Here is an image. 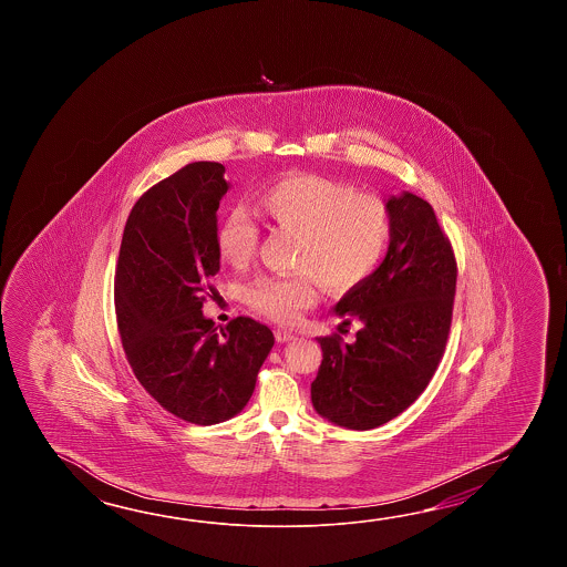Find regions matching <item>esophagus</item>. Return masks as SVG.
I'll list each match as a JSON object with an SVG mask.
<instances>
[{
  "label": "esophagus",
  "instance_id": "34e87169",
  "mask_svg": "<svg viewBox=\"0 0 567 567\" xmlns=\"http://www.w3.org/2000/svg\"><path fill=\"white\" fill-rule=\"evenodd\" d=\"M276 338H278V342H289V340H293V332H289L286 328H278Z\"/></svg>",
  "mask_w": 567,
  "mask_h": 567
}]
</instances>
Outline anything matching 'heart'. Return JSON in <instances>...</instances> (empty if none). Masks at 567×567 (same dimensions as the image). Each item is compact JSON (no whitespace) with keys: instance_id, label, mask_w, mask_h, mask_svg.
Segmentation results:
<instances>
[{"instance_id":"b5f03b06","label":"heart","mask_w":567,"mask_h":567,"mask_svg":"<svg viewBox=\"0 0 567 567\" xmlns=\"http://www.w3.org/2000/svg\"><path fill=\"white\" fill-rule=\"evenodd\" d=\"M255 208L271 227L296 233L293 276H264L247 288L249 306L289 324L328 291L359 286L381 264L391 239V213L374 194H359L349 184L316 174H289L267 184ZM259 227L245 208H233L217 227L220 257L235 269L254 261Z\"/></svg>"}]
</instances>
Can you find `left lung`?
<instances>
[{"label":"left lung","mask_w":567,"mask_h":567,"mask_svg":"<svg viewBox=\"0 0 567 567\" xmlns=\"http://www.w3.org/2000/svg\"><path fill=\"white\" fill-rule=\"evenodd\" d=\"M385 205L393 225L385 259L334 308L342 324L361 322L357 340L318 338L313 410L349 430L391 422L422 395L452 324L458 267L434 208L411 193Z\"/></svg>","instance_id":"8db88e82"}]
</instances>
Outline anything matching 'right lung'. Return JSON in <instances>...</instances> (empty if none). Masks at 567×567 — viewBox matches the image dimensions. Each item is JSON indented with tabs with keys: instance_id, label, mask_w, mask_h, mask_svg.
Here are the masks:
<instances>
[{
	"instance_id": "right-lung-1",
	"label": "right lung",
	"mask_w": 567,
	"mask_h": 567,
	"mask_svg": "<svg viewBox=\"0 0 567 567\" xmlns=\"http://www.w3.org/2000/svg\"><path fill=\"white\" fill-rule=\"evenodd\" d=\"M225 166L194 162L133 205L115 267V313L133 374L164 410L213 425L247 405L276 338L239 316L217 330L203 303L220 269Z\"/></svg>"
}]
</instances>
